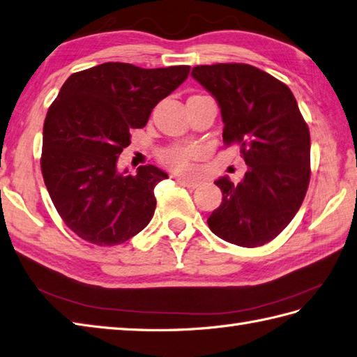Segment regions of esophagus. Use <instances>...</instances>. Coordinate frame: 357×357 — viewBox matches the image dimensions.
Returning a JSON list of instances; mask_svg holds the SVG:
<instances>
[{
  "mask_svg": "<svg viewBox=\"0 0 357 357\" xmlns=\"http://www.w3.org/2000/svg\"><path fill=\"white\" fill-rule=\"evenodd\" d=\"M176 180L178 181L180 185H183V186H186L189 189H195L199 185V181H197L194 178H189V177H185V176H177Z\"/></svg>",
  "mask_w": 357,
  "mask_h": 357,
  "instance_id": "esophagus-1",
  "label": "esophagus"
}]
</instances>
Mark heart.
Wrapping results in <instances>:
<instances>
[{
	"label": "heart",
	"instance_id": "b5f03b06",
	"mask_svg": "<svg viewBox=\"0 0 357 357\" xmlns=\"http://www.w3.org/2000/svg\"><path fill=\"white\" fill-rule=\"evenodd\" d=\"M197 153V149H192V146L174 145L163 150L159 158L163 165L174 171H186L189 169V162L195 158Z\"/></svg>",
	"mask_w": 357,
	"mask_h": 357
}]
</instances>
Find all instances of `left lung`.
I'll use <instances>...</instances> for the list:
<instances>
[{
    "label": "left lung",
    "instance_id": "obj_1",
    "mask_svg": "<svg viewBox=\"0 0 357 357\" xmlns=\"http://www.w3.org/2000/svg\"><path fill=\"white\" fill-rule=\"evenodd\" d=\"M192 77L220 104L224 144L239 145L248 165L241 183L215 181L222 203L208 216V229L234 245H265L292 221L307 192L309 127L288 86L262 69L199 65Z\"/></svg>",
    "mask_w": 357,
    "mask_h": 357
}]
</instances>
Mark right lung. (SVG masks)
Wrapping results in <instances>:
<instances>
[{"label": "right lung", "mask_w": 357, "mask_h": 357, "mask_svg": "<svg viewBox=\"0 0 357 357\" xmlns=\"http://www.w3.org/2000/svg\"><path fill=\"white\" fill-rule=\"evenodd\" d=\"M189 69L107 62L63 83L43 123L40 169L60 218L78 238L119 245L153 218L154 188L168 174L153 165L135 176L119 174L116 160L130 132L145 127L155 104L186 80Z\"/></svg>", "instance_id": "right-lung-1"}]
</instances>
